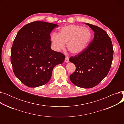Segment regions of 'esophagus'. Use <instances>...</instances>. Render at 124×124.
Segmentation results:
<instances>
[{"label":"esophagus","instance_id":"34e87169","mask_svg":"<svg viewBox=\"0 0 124 124\" xmlns=\"http://www.w3.org/2000/svg\"><path fill=\"white\" fill-rule=\"evenodd\" d=\"M69 57H68V56H66V57H65V62H66V63H67V62H69Z\"/></svg>","mask_w":124,"mask_h":124}]
</instances>
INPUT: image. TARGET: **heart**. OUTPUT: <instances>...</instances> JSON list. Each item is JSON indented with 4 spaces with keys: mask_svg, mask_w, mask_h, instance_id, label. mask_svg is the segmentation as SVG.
Segmentation results:
<instances>
[{
    "mask_svg": "<svg viewBox=\"0 0 124 124\" xmlns=\"http://www.w3.org/2000/svg\"><path fill=\"white\" fill-rule=\"evenodd\" d=\"M92 37V32L88 29L79 25L70 24L61 28L58 34H52L51 40L55 50H64L67 44L70 53L77 54L86 49Z\"/></svg>",
    "mask_w": 124,
    "mask_h": 124,
    "instance_id": "obj_1",
    "label": "heart"
}]
</instances>
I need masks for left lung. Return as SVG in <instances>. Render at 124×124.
I'll list each match as a JSON object with an SVG mask.
<instances>
[{"label": "left lung", "mask_w": 124, "mask_h": 124, "mask_svg": "<svg viewBox=\"0 0 124 124\" xmlns=\"http://www.w3.org/2000/svg\"><path fill=\"white\" fill-rule=\"evenodd\" d=\"M85 24L94 31V37L83 51L70 58V62L76 66L70 79L78 87L89 88L99 84L108 73L114 50L111 39L105 30L93 24Z\"/></svg>", "instance_id": "left-lung-1"}]
</instances>
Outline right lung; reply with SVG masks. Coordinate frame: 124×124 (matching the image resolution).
Instances as JSON below:
<instances>
[{
  "instance_id": "right-lung-1",
  "label": "right lung",
  "mask_w": 124,
  "mask_h": 124,
  "mask_svg": "<svg viewBox=\"0 0 124 124\" xmlns=\"http://www.w3.org/2000/svg\"><path fill=\"white\" fill-rule=\"evenodd\" d=\"M58 26L33 22L17 32L11 47L10 61L16 76L26 86L36 87L46 84L53 68L64 62L65 55L50 46L51 32Z\"/></svg>"
}]
</instances>
